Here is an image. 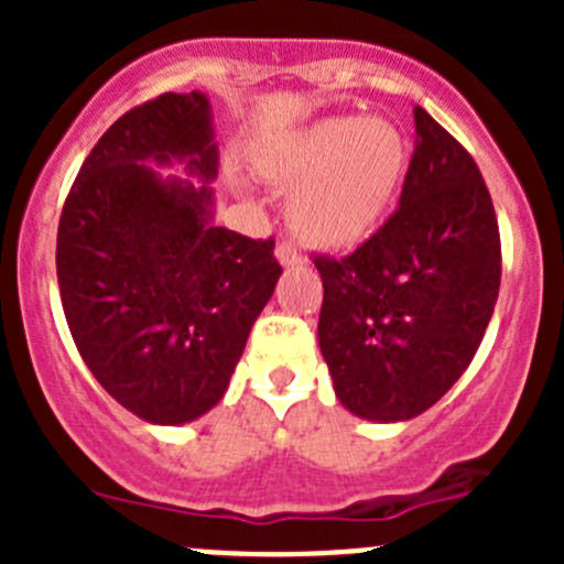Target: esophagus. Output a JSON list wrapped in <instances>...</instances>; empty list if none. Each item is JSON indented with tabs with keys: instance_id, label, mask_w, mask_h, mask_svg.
Listing matches in <instances>:
<instances>
[{
	"instance_id": "esophagus-1",
	"label": "esophagus",
	"mask_w": 564,
	"mask_h": 564,
	"mask_svg": "<svg viewBox=\"0 0 564 564\" xmlns=\"http://www.w3.org/2000/svg\"><path fill=\"white\" fill-rule=\"evenodd\" d=\"M275 256L278 261H281L283 267H294V264H303V253H300V248L294 246V242H278L275 248Z\"/></svg>"
}]
</instances>
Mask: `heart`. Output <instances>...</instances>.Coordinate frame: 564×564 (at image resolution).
<instances>
[{
	"mask_svg": "<svg viewBox=\"0 0 564 564\" xmlns=\"http://www.w3.org/2000/svg\"><path fill=\"white\" fill-rule=\"evenodd\" d=\"M409 163L401 128L384 117H333L289 139L264 172L294 187L289 220L311 246L344 250L371 235Z\"/></svg>",
	"mask_w": 564,
	"mask_h": 564,
	"instance_id": "obj_1",
	"label": "heart"
}]
</instances>
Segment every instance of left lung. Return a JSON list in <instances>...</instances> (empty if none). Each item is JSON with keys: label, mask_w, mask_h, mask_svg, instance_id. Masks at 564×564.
<instances>
[{"label": "left lung", "mask_w": 564, "mask_h": 564, "mask_svg": "<svg viewBox=\"0 0 564 564\" xmlns=\"http://www.w3.org/2000/svg\"><path fill=\"white\" fill-rule=\"evenodd\" d=\"M314 264L338 401L379 423L423 414L466 371L497 305L502 242L475 158L414 106L398 209L360 248Z\"/></svg>", "instance_id": "left-lung-1"}]
</instances>
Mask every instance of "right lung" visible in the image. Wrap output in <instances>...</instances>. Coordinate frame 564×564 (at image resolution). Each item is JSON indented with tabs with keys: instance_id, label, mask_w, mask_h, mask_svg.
<instances>
[{
	"instance_id": "add662e5",
	"label": "right lung",
	"mask_w": 564,
	"mask_h": 564,
	"mask_svg": "<svg viewBox=\"0 0 564 564\" xmlns=\"http://www.w3.org/2000/svg\"><path fill=\"white\" fill-rule=\"evenodd\" d=\"M147 160H185L202 188ZM218 172L209 100L163 93L100 135L65 198L56 278L76 349L113 401L180 425L224 398L275 292V240L209 224Z\"/></svg>"
}]
</instances>
